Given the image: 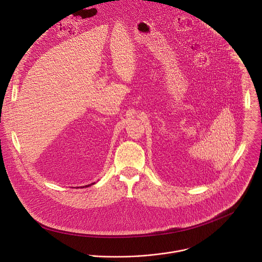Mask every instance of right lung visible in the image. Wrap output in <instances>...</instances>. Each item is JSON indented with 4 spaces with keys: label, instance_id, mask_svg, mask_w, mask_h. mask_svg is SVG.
Returning <instances> with one entry per match:
<instances>
[{
    "label": "right lung",
    "instance_id": "add662e5",
    "mask_svg": "<svg viewBox=\"0 0 262 262\" xmlns=\"http://www.w3.org/2000/svg\"><path fill=\"white\" fill-rule=\"evenodd\" d=\"M92 184H93V183H92ZM86 186H89V185H86Z\"/></svg>",
    "mask_w": 262,
    "mask_h": 262
}]
</instances>
